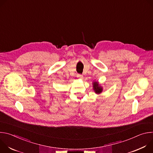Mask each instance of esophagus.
Segmentation results:
<instances>
[{"instance_id": "obj_1", "label": "esophagus", "mask_w": 153, "mask_h": 153, "mask_svg": "<svg viewBox=\"0 0 153 153\" xmlns=\"http://www.w3.org/2000/svg\"><path fill=\"white\" fill-rule=\"evenodd\" d=\"M77 77H79V78H82V77H83V76L81 75V74H77Z\"/></svg>"}]
</instances>
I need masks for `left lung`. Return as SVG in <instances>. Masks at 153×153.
<instances>
[{
  "label": "left lung",
  "instance_id": "8db88e82",
  "mask_svg": "<svg viewBox=\"0 0 153 153\" xmlns=\"http://www.w3.org/2000/svg\"><path fill=\"white\" fill-rule=\"evenodd\" d=\"M93 90L96 94H99L102 92V90H103L102 87L99 85V83L97 82H94L93 83Z\"/></svg>",
  "mask_w": 153,
  "mask_h": 153
}]
</instances>
